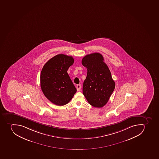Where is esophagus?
<instances>
[{"label": "esophagus", "instance_id": "esophagus-1", "mask_svg": "<svg viewBox=\"0 0 159 159\" xmlns=\"http://www.w3.org/2000/svg\"><path fill=\"white\" fill-rule=\"evenodd\" d=\"M81 84H78V85H76V89H77V91H80V89H81Z\"/></svg>", "mask_w": 159, "mask_h": 159}]
</instances>
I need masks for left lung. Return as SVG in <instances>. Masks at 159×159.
Returning <instances> with one entry per match:
<instances>
[{
    "label": "left lung",
    "instance_id": "1",
    "mask_svg": "<svg viewBox=\"0 0 159 159\" xmlns=\"http://www.w3.org/2000/svg\"><path fill=\"white\" fill-rule=\"evenodd\" d=\"M83 66L87 68V78L83 84V93L90 105L101 108L107 104L115 89L108 66L100 53L90 54L83 58Z\"/></svg>",
    "mask_w": 159,
    "mask_h": 159
}]
</instances>
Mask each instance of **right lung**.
Returning <instances> with one entry per match:
<instances>
[{
    "label": "right lung",
    "mask_w": 159,
    "mask_h": 159,
    "mask_svg": "<svg viewBox=\"0 0 159 159\" xmlns=\"http://www.w3.org/2000/svg\"><path fill=\"white\" fill-rule=\"evenodd\" d=\"M74 62L72 56L60 54L48 60L42 70V91L45 96L56 105L63 106L69 103L76 92L67 72Z\"/></svg>",
    "instance_id": "1"
}]
</instances>
